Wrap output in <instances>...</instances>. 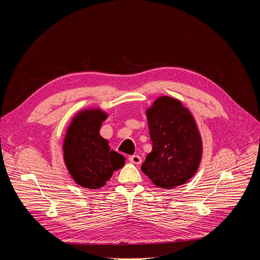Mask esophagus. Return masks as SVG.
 Returning a JSON list of instances; mask_svg holds the SVG:
<instances>
[{
	"mask_svg": "<svg viewBox=\"0 0 260 260\" xmlns=\"http://www.w3.org/2000/svg\"><path fill=\"white\" fill-rule=\"evenodd\" d=\"M128 159H129V161H131L132 163H134V165H140V163L142 162V159H141V157H140L139 155L129 156Z\"/></svg>",
	"mask_w": 260,
	"mask_h": 260,
	"instance_id": "34e87169",
	"label": "esophagus"
}]
</instances>
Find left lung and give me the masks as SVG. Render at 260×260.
<instances>
[{"instance_id":"8db88e82","label":"left lung","mask_w":260,"mask_h":260,"mask_svg":"<svg viewBox=\"0 0 260 260\" xmlns=\"http://www.w3.org/2000/svg\"><path fill=\"white\" fill-rule=\"evenodd\" d=\"M153 149L142 163V172L154 184L171 189L195 175L202 156V141L188 109L163 95L146 111Z\"/></svg>"}]
</instances>
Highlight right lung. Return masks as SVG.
Wrapping results in <instances>:
<instances>
[{
  "label": "right lung",
  "mask_w": 260,
  "mask_h": 260,
  "mask_svg": "<svg viewBox=\"0 0 260 260\" xmlns=\"http://www.w3.org/2000/svg\"><path fill=\"white\" fill-rule=\"evenodd\" d=\"M107 115L101 109L79 113L67 129L63 143L66 168L76 183L97 189L106 184L114 172L124 166V157L111 151L100 134Z\"/></svg>",
  "instance_id": "1"
}]
</instances>
